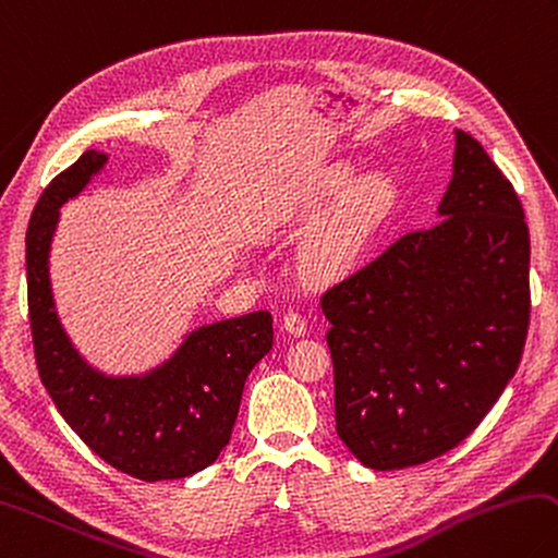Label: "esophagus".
Segmentation results:
<instances>
[{
    "label": "esophagus",
    "mask_w": 558,
    "mask_h": 558,
    "mask_svg": "<svg viewBox=\"0 0 558 558\" xmlns=\"http://www.w3.org/2000/svg\"><path fill=\"white\" fill-rule=\"evenodd\" d=\"M282 329H286L288 333H292V337H305L307 319L302 317L300 312H288L286 317H282Z\"/></svg>",
    "instance_id": "34e87169"
}]
</instances>
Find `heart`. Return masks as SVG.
Instances as JSON below:
<instances>
[{"label": "heart", "instance_id": "1", "mask_svg": "<svg viewBox=\"0 0 558 558\" xmlns=\"http://www.w3.org/2000/svg\"><path fill=\"white\" fill-rule=\"evenodd\" d=\"M337 199H341L339 207L314 231L302 251V270L312 280H331L351 268L388 209V190L376 178L356 180L349 168H339L317 185L298 192L278 211L280 225H298L319 215Z\"/></svg>", "mask_w": 558, "mask_h": 558}]
</instances>
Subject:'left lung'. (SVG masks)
Masks as SVG:
<instances>
[{
    "mask_svg": "<svg viewBox=\"0 0 558 558\" xmlns=\"http://www.w3.org/2000/svg\"><path fill=\"white\" fill-rule=\"evenodd\" d=\"M439 215L322 295L337 432L376 471L459 447L522 359L530 229L512 182L465 131Z\"/></svg>",
    "mask_w": 558,
    "mask_h": 558,
    "instance_id": "8db88e82",
    "label": "left lung"
}]
</instances>
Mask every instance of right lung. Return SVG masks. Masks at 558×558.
<instances>
[{"label":"right lung","mask_w":558,"mask_h":558,"mask_svg":"<svg viewBox=\"0 0 558 558\" xmlns=\"http://www.w3.org/2000/svg\"><path fill=\"white\" fill-rule=\"evenodd\" d=\"M107 163L85 150L48 182L26 229V290L36 366L73 432L99 459L138 481H173L207 469L231 439L251 368L272 347V317L258 310L199 327L163 366L109 378L80 359L60 327L48 278L58 209Z\"/></svg>","instance_id":"1"}]
</instances>
